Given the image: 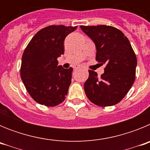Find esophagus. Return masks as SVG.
<instances>
[{
	"label": "esophagus",
	"instance_id": "obj_1",
	"mask_svg": "<svg viewBox=\"0 0 150 150\" xmlns=\"http://www.w3.org/2000/svg\"><path fill=\"white\" fill-rule=\"evenodd\" d=\"M79 68V65H76L74 67V70H77V69Z\"/></svg>",
	"mask_w": 150,
	"mask_h": 150
}]
</instances>
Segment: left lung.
<instances>
[{"mask_svg": "<svg viewBox=\"0 0 150 150\" xmlns=\"http://www.w3.org/2000/svg\"><path fill=\"white\" fill-rule=\"evenodd\" d=\"M96 46V61L105 64L100 78L89 70L84 83L87 98L100 107L118 104L123 99L135 80L137 57L128 38L112 26H80Z\"/></svg>", "mask_w": 150, "mask_h": 150, "instance_id": "left-lung-1", "label": "left lung"}]
</instances>
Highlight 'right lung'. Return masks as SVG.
I'll return each mask as SVG.
<instances>
[{
  "mask_svg": "<svg viewBox=\"0 0 150 150\" xmlns=\"http://www.w3.org/2000/svg\"><path fill=\"white\" fill-rule=\"evenodd\" d=\"M77 26L50 25L30 40L22 57L20 76L26 90L38 104L54 107L62 103L71 83L72 67L58 66L64 52V40Z\"/></svg>",
  "mask_w": 150,
  "mask_h": 150,
  "instance_id": "1",
  "label": "right lung"
}]
</instances>
